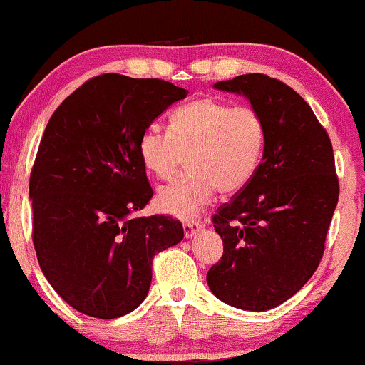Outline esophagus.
<instances>
[{
    "instance_id": "34e87169",
    "label": "esophagus",
    "mask_w": 365,
    "mask_h": 365,
    "mask_svg": "<svg viewBox=\"0 0 365 365\" xmlns=\"http://www.w3.org/2000/svg\"><path fill=\"white\" fill-rule=\"evenodd\" d=\"M202 228H205L202 221H186V223L182 225L184 236H186V238H192V236L196 233H200Z\"/></svg>"
}]
</instances>
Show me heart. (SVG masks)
Wrapping results in <instances>:
<instances>
[{
  "instance_id": "heart-1",
  "label": "heart",
  "mask_w": 365,
  "mask_h": 365,
  "mask_svg": "<svg viewBox=\"0 0 365 365\" xmlns=\"http://www.w3.org/2000/svg\"><path fill=\"white\" fill-rule=\"evenodd\" d=\"M264 145L262 117L252 107H231L211 97L179 107L169 132L158 125L142 132L140 163L160 181L176 176L186 158L187 173L160 189L155 206L164 215L191 220L216 191L233 194L257 173Z\"/></svg>"
}]
</instances>
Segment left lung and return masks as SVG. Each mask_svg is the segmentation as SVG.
I'll list each match as a JSON object with an SVG mask.
<instances>
[{
    "label": "left lung",
    "mask_w": 365,
    "mask_h": 365,
    "mask_svg": "<svg viewBox=\"0 0 365 365\" xmlns=\"http://www.w3.org/2000/svg\"><path fill=\"white\" fill-rule=\"evenodd\" d=\"M243 96L264 125L262 164L212 217L223 257L206 280L235 309L264 312L295 295L319 267L339 201L334 150L295 90L263 73L212 85Z\"/></svg>",
    "instance_id": "obj_1"
}]
</instances>
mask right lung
<instances>
[{
	"label": "right lung",
	"mask_w": 365,
	"mask_h": 365,
	"mask_svg": "<svg viewBox=\"0 0 365 365\" xmlns=\"http://www.w3.org/2000/svg\"><path fill=\"white\" fill-rule=\"evenodd\" d=\"M187 90L106 73L51 115L30 178L33 245L41 272L70 307L117 319L148 297L153 258L184 238L169 216L135 212L153 197L142 132Z\"/></svg>",
	"instance_id": "obj_1"
}]
</instances>
